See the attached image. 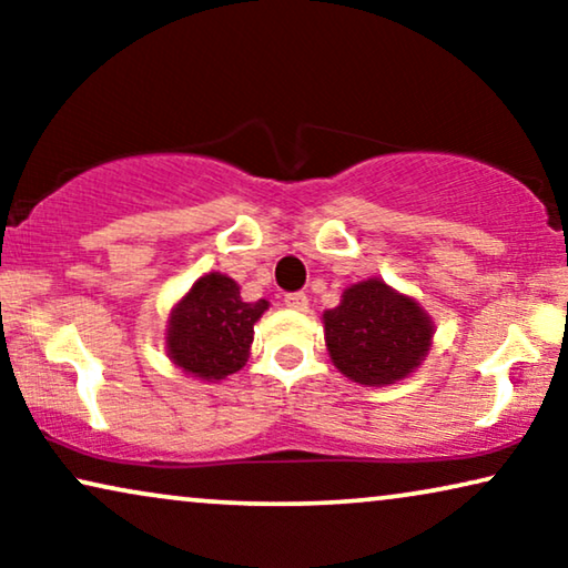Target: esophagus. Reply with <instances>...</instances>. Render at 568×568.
Listing matches in <instances>:
<instances>
[{"mask_svg": "<svg viewBox=\"0 0 568 568\" xmlns=\"http://www.w3.org/2000/svg\"><path fill=\"white\" fill-rule=\"evenodd\" d=\"M284 305L290 310H297V313H305L310 300H307L305 292H292V294H286V297H284Z\"/></svg>", "mask_w": 568, "mask_h": 568, "instance_id": "1", "label": "esophagus"}]
</instances>
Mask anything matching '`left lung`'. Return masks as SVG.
<instances>
[{"instance_id":"obj_1","label":"left lung","mask_w":568,"mask_h":568,"mask_svg":"<svg viewBox=\"0 0 568 568\" xmlns=\"http://www.w3.org/2000/svg\"><path fill=\"white\" fill-rule=\"evenodd\" d=\"M323 331L341 375L364 387H387L422 367L437 328L418 300L372 276L346 286L338 305L325 310Z\"/></svg>"}]
</instances>
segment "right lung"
Instances as JSON below:
<instances>
[{
	"label": "right lung",
	"instance_id": "add662e5",
	"mask_svg": "<svg viewBox=\"0 0 568 568\" xmlns=\"http://www.w3.org/2000/svg\"><path fill=\"white\" fill-rule=\"evenodd\" d=\"M268 300L245 302L240 284L222 271H209L170 310L165 352L183 375L201 383H222L245 367L253 325Z\"/></svg>",
	"mask_w": 568,
	"mask_h": 568
}]
</instances>
